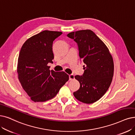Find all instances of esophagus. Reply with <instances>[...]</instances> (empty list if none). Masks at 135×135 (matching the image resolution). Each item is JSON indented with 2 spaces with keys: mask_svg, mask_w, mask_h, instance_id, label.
<instances>
[{
  "mask_svg": "<svg viewBox=\"0 0 135 135\" xmlns=\"http://www.w3.org/2000/svg\"><path fill=\"white\" fill-rule=\"evenodd\" d=\"M74 79H75V76H74V74H71L70 75H69V80H73Z\"/></svg>",
  "mask_w": 135,
  "mask_h": 135,
  "instance_id": "esophagus-1",
  "label": "esophagus"
}]
</instances>
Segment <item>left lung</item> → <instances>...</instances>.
Returning a JSON list of instances; mask_svg holds the SVG:
<instances>
[{
  "label": "left lung",
  "mask_w": 135,
  "mask_h": 135,
  "mask_svg": "<svg viewBox=\"0 0 135 135\" xmlns=\"http://www.w3.org/2000/svg\"><path fill=\"white\" fill-rule=\"evenodd\" d=\"M67 36L77 43L79 56L84 64L82 76L75 78L80 88L75 98L85 104L99 100L109 88L114 75V61L108 48L92 30L71 32Z\"/></svg>",
  "instance_id": "left-lung-1"
}]
</instances>
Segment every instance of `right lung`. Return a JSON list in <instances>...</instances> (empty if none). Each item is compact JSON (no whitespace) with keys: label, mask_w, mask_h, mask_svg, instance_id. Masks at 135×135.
Returning <instances> with one entry per match:
<instances>
[{"label":"right lung","mask_w":135,"mask_h":135,"mask_svg":"<svg viewBox=\"0 0 135 135\" xmlns=\"http://www.w3.org/2000/svg\"><path fill=\"white\" fill-rule=\"evenodd\" d=\"M61 31L44 30L30 37L21 48L17 73L23 89L34 102H44L55 97L69 80L64 71L50 70L52 64V42Z\"/></svg>","instance_id":"add662e5"}]
</instances>
